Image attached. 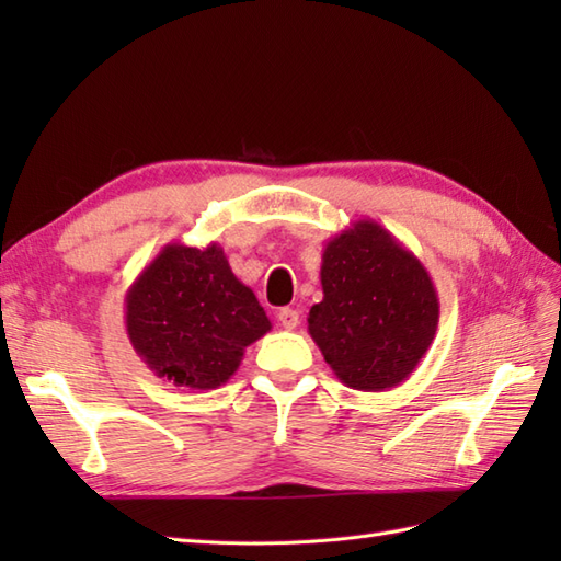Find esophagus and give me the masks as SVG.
Returning <instances> with one entry per match:
<instances>
[{
  "label": "esophagus",
  "instance_id": "esophagus-1",
  "mask_svg": "<svg viewBox=\"0 0 561 561\" xmlns=\"http://www.w3.org/2000/svg\"><path fill=\"white\" fill-rule=\"evenodd\" d=\"M277 320H279L282 328L294 330L296 325L301 323V316H299V311H296V308H282V311L277 313Z\"/></svg>",
  "mask_w": 561,
  "mask_h": 561
}]
</instances>
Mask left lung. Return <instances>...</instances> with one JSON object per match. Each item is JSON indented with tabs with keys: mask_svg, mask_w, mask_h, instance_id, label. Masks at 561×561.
I'll list each match as a JSON object with an SVG mask.
<instances>
[{
	"mask_svg": "<svg viewBox=\"0 0 561 561\" xmlns=\"http://www.w3.org/2000/svg\"><path fill=\"white\" fill-rule=\"evenodd\" d=\"M323 301L308 332L344 386H400L432 347L438 294L412 250L371 219L330 238L320 265Z\"/></svg>",
	"mask_w": 561,
	"mask_h": 561,
	"instance_id": "left-lung-1",
	"label": "left lung"
}]
</instances>
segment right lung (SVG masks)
Here are the masks:
<instances>
[{
	"mask_svg": "<svg viewBox=\"0 0 561 561\" xmlns=\"http://www.w3.org/2000/svg\"><path fill=\"white\" fill-rule=\"evenodd\" d=\"M125 325L141 362L190 390L224 386L272 328L219 243L163 245L127 289Z\"/></svg>",
	"mask_w": 561,
	"mask_h": 561,
	"instance_id": "obj_1",
	"label": "right lung"
}]
</instances>
